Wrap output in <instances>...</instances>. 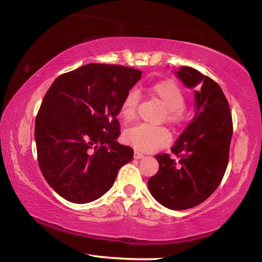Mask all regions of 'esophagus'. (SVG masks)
<instances>
[{"label":"esophagus","instance_id":"1","mask_svg":"<svg viewBox=\"0 0 262 262\" xmlns=\"http://www.w3.org/2000/svg\"><path fill=\"white\" fill-rule=\"evenodd\" d=\"M135 159L136 160H141V159H143V157H144V154H142V152H139V151H135Z\"/></svg>","mask_w":262,"mask_h":262}]
</instances>
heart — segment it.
I'll return each mask as SVG.
<instances>
[{"label": "heart", "mask_w": 262, "mask_h": 262, "mask_svg": "<svg viewBox=\"0 0 262 262\" xmlns=\"http://www.w3.org/2000/svg\"><path fill=\"white\" fill-rule=\"evenodd\" d=\"M150 94L162 103L166 110V120L170 124H179L184 119L185 96L180 87L173 81H161L152 84ZM138 105V94L130 92L125 96L120 107V113L125 120H132L136 116ZM124 138L138 151H152L164 146L169 142V135L162 127L139 124L125 131Z\"/></svg>", "instance_id": "1"}]
</instances>
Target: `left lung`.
Listing matches in <instances>:
<instances>
[{
	"mask_svg": "<svg viewBox=\"0 0 262 262\" xmlns=\"http://www.w3.org/2000/svg\"><path fill=\"white\" fill-rule=\"evenodd\" d=\"M175 75L194 91V117L180 135L171 152L157 155L159 171L149 179L151 195L170 210H186L206 200L220 186L228 166L232 136L230 107L213 80L191 67Z\"/></svg>",
	"mask_w": 262,
	"mask_h": 262,
	"instance_id": "1",
	"label": "left lung"
}]
</instances>
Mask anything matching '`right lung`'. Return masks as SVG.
<instances>
[{"mask_svg":"<svg viewBox=\"0 0 262 262\" xmlns=\"http://www.w3.org/2000/svg\"><path fill=\"white\" fill-rule=\"evenodd\" d=\"M142 71L87 64L60 75L46 92L35 118L39 167L68 202H94L112 187L118 170L134 157L117 142V116Z\"/></svg>","mask_w":262,"mask_h":262,"instance_id":"obj_1","label":"right lung"}]
</instances>
